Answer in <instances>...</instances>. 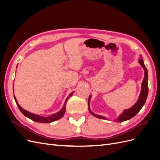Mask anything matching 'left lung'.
<instances>
[{
	"label": "left lung",
	"instance_id": "8db88e82",
	"mask_svg": "<svg viewBox=\"0 0 160 160\" xmlns=\"http://www.w3.org/2000/svg\"><path fill=\"white\" fill-rule=\"evenodd\" d=\"M139 63L142 66V68H143L144 71H145V74H144V78L143 80V82L142 84V90H141V93L140 96H139L138 100L137 101V102L136 104L133 105L131 108L128 110H124L122 114L118 117V119L116 120V122H122L123 121H126L131 119L132 118L134 117L140 111V110L142 109V108L143 107V106L145 104L147 97H148V70L146 66L144 65L143 61L142 58H140L139 60ZM90 101V96L88 98V110L89 112L91 114L93 115L94 116L98 118H100V119H106L105 117H103L99 115H96L94 114V113H92L91 112V110H90V106H89V103Z\"/></svg>",
	"mask_w": 160,
	"mask_h": 160
}]
</instances>
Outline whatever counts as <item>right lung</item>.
I'll return each mask as SVG.
<instances>
[{
  "label": "right lung",
  "instance_id": "add662e5",
  "mask_svg": "<svg viewBox=\"0 0 160 160\" xmlns=\"http://www.w3.org/2000/svg\"><path fill=\"white\" fill-rule=\"evenodd\" d=\"M72 94H73V92H72V93L68 96V98H67L65 102H64V106H63L62 108V110L60 111H59L57 113H56V114H52V115H51L50 116H48V117H42V116H40L36 115V114H32V113H30L29 112L22 109V108L20 107V105L18 104L16 98H15L14 96V98L15 102H16L17 104V106H18V107L19 108V110H20V112H21L25 116H27V118H29V119L32 120H33L34 122H40V123H50V122H54L56 120H59L60 118H61L62 117L64 116V113H65V111H66V102H67V101H68L69 98L72 96Z\"/></svg>",
  "mask_w": 160,
  "mask_h": 160
}]
</instances>
